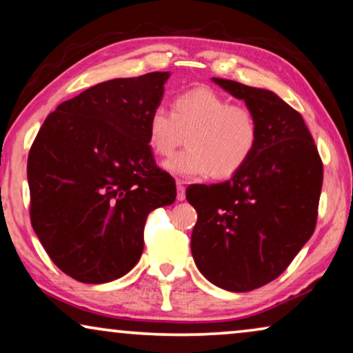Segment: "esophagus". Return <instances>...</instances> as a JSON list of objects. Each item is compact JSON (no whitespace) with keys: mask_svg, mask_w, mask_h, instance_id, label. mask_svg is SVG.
Returning <instances> with one entry per match:
<instances>
[{"mask_svg":"<svg viewBox=\"0 0 353 353\" xmlns=\"http://www.w3.org/2000/svg\"><path fill=\"white\" fill-rule=\"evenodd\" d=\"M185 197H186L185 181L178 180V181H176V199H178V201H185Z\"/></svg>","mask_w":353,"mask_h":353,"instance_id":"34e87169","label":"esophagus"}]
</instances>
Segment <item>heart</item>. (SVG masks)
I'll return each instance as SVG.
<instances>
[{"label":"heart","mask_w":353,"mask_h":353,"mask_svg":"<svg viewBox=\"0 0 353 353\" xmlns=\"http://www.w3.org/2000/svg\"><path fill=\"white\" fill-rule=\"evenodd\" d=\"M259 134L257 114L249 104L231 103L205 86L178 94L172 112L156 108L148 119V144L157 157L172 156L186 141L185 151L165 162L180 176L231 178L252 157Z\"/></svg>","instance_id":"heart-1"}]
</instances>
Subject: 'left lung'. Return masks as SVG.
I'll return each mask as SVG.
<instances>
[{
  "mask_svg": "<svg viewBox=\"0 0 353 353\" xmlns=\"http://www.w3.org/2000/svg\"><path fill=\"white\" fill-rule=\"evenodd\" d=\"M255 110L249 162L220 185H192L191 252L215 286L248 292L276 279L315 231L323 162L302 115L268 90L214 79Z\"/></svg>",
  "mask_w": 353,
  "mask_h": 353,
  "instance_id": "obj_1",
  "label": "left lung"
}]
</instances>
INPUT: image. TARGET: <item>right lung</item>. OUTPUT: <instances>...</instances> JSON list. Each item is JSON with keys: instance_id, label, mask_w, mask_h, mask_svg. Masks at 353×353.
<instances>
[{"instance_id": "add662e5", "label": "right lung", "mask_w": 353, "mask_h": 353, "mask_svg": "<svg viewBox=\"0 0 353 353\" xmlns=\"http://www.w3.org/2000/svg\"><path fill=\"white\" fill-rule=\"evenodd\" d=\"M168 72L91 86L48 115L28 152L33 230L59 270L80 283L114 281L143 254L154 209L175 180L157 167L148 119Z\"/></svg>"}]
</instances>
